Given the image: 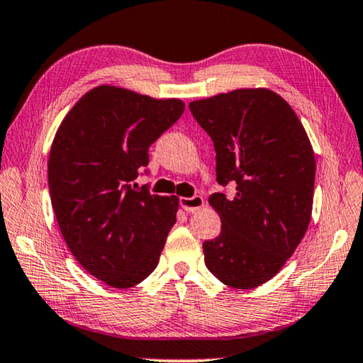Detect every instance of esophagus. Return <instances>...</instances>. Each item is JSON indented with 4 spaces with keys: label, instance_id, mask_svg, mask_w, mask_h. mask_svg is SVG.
<instances>
[{
    "label": "esophagus",
    "instance_id": "34e87169",
    "mask_svg": "<svg viewBox=\"0 0 363 363\" xmlns=\"http://www.w3.org/2000/svg\"><path fill=\"white\" fill-rule=\"evenodd\" d=\"M180 206L185 209L186 213H196L198 209L204 206L203 196H193V198H180Z\"/></svg>",
    "mask_w": 363,
    "mask_h": 363
}]
</instances>
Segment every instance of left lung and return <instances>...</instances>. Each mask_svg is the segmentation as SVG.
<instances>
[{
  "label": "left lung",
  "instance_id": "left-lung-1",
  "mask_svg": "<svg viewBox=\"0 0 363 363\" xmlns=\"http://www.w3.org/2000/svg\"><path fill=\"white\" fill-rule=\"evenodd\" d=\"M213 139L216 180L233 196L213 193L220 234L204 240V264L238 290L264 285L301 242L311 220L316 160L290 104L267 88H244L190 103Z\"/></svg>",
  "mask_w": 363,
  "mask_h": 363
}]
</instances>
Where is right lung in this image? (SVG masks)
<instances>
[{
	"label": "right lung",
	"instance_id": "obj_1",
	"mask_svg": "<svg viewBox=\"0 0 363 363\" xmlns=\"http://www.w3.org/2000/svg\"><path fill=\"white\" fill-rule=\"evenodd\" d=\"M183 111L180 99L101 85L57 130L49 155L57 223L78 264L109 286H135L159 264L178 198L150 194L135 178L149 165V147Z\"/></svg>",
	"mask_w": 363,
	"mask_h": 363
}]
</instances>
